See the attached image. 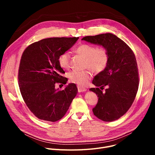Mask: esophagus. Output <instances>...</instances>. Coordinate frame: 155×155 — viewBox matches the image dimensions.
Listing matches in <instances>:
<instances>
[{
  "label": "esophagus",
  "mask_w": 155,
  "mask_h": 155,
  "mask_svg": "<svg viewBox=\"0 0 155 155\" xmlns=\"http://www.w3.org/2000/svg\"><path fill=\"white\" fill-rule=\"evenodd\" d=\"M77 88H78V92H84L87 91V88H84V87H80V86H78Z\"/></svg>",
  "instance_id": "obj_1"
}]
</instances>
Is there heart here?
Wrapping results in <instances>:
<instances>
[{
  "label": "heart",
  "instance_id": "heart-1",
  "mask_svg": "<svg viewBox=\"0 0 155 155\" xmlns=\"http://www.w3.org/2000/svg\"><path fill=\"white\" fill-rule=\"evenodd\" d=\"M77 54L85 58V68L92 70L95 73H101L106 68L109 61V54L104 47H99L91 44H82L75 50ZM71 53L64 51L58 57V63L63 69L70 67ZM92 73L90 70L83 71H72L68 74V77L72 83L79 86H84L92 78Z\"/></svg>",
  "mask_w": 155,
  "mask_h": 155
}]
</instances>
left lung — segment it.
<instances>
[{"label": "left lung", "mask_w": 155, "mask_h": 155, "mask_svg": "<svg viewBox=\"0 0 155 155\" xmlns=\"http://www.w3.org/2000/svg\"><path fill=\"white\" fill-rule=\"evenodd\" d=\"M82 40L102 46L108 50L107 66L95 76L92 84L97 87L90 91L99 97L92 109L94 114L105 122L116 120L131 107L138 90L139 74L135 55L124 41L112 33L88 36ZM104 86L107 88L103 93Z\"/></svg>", "instance_id": "1"}]
</instances>
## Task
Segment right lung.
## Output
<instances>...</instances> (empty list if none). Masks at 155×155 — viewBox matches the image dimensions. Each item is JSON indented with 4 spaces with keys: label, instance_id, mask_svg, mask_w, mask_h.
I'll return each mask as SVG.
<instances>
[{
    "label": "right lung",
    "instance_id": "add662e5",
    "mask_svg": "<svg viewBox=\"0 0 155 155\" xmlns=\"http://www.w3.org/2000/svg\"><path fill=\"white\" fill-rule=\"evenodd\" d=\"M78 37L50 38L30 45L24 51L19 64L18 82L27 107L41 120L55 122L68 110L77 94L75 84L63 91L55 84H66L64 71L58 63L59 56L73 46Z\"/></svg>",
    "mask_w": 155,
    "mask_h": 155
}]
</instances>
